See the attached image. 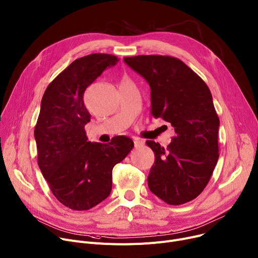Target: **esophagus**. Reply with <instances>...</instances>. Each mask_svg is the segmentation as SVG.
<instances>
[{
	"label": "esophagus",
	"instance_id": "esophagus-1",
	"mask_svg": "<svg viewBox=\"0 0 258 258\" xmlns=\"http://www.w3.org/2000/svg\"><path fill=\"white\" fill-rule=\"evenodd\" d=\"M134 144H135V147L138 148V147H141L144 145V142L142 140H139V139H134Z\"/></svg>",
	"mask_w": 258,
	"mask_h": 258
}]
</instances>
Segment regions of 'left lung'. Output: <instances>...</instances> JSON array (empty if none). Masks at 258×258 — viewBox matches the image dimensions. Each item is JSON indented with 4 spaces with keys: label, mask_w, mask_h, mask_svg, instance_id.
I'll use <instances>...</instances> for the list:
<instances>
[{
    "label": "left lung",
    "mask_w": 258,
    "mask_h": 258,
    "mask_svg": "<svg viewBox=\"0 0 258 258\" xmlns=\"http://www.w3.org/2000/svg\"><path fill=\"white\" fill-rule=\"evenodd\" d=\"M123 60L149 84L151 115L163 118L175 132L167 148L146 141L156 157L147 178L149 190L171 205L191 201L209 183L219 159L220 120L208 85L174 57Z\"/></svg>",
    "instance_id": "8db88e82"
}]
</instances>
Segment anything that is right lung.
<instances>
[{
    "mask_svg": "<svg viewBox=\"0 0 258 258\" xmlns=\"http://www.w3.org/2000/svg\"><path fill=\"white\" fill-rule=\"evenodd\" d=\"M118 61L109 54L79 58L49 83L41 99L34 130L38 166L53 195L74 211L90 210L110 195L112 170L134 147L124 136L91 143L85 132L91 117L85 90Z\"/></svg>",
    "mask_w": 258,
    "mask_h": 258,
    "instance_id": "right-lung-1",
    "label": "right lung"
}]
</instances>
